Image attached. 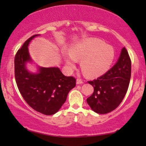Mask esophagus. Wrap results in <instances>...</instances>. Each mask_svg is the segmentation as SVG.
Listing matches in <instances>:
<instances>
[{
    "instance_id": "1",
    "label": "esophagus",
    "mask_w": 146,
    "mask_h": 146,
    "mask_svg": "<svg viewBox=\"0 0 146 146\" xmlns=\"http://www.w3.org/2000/svg\"><path fill=\"white\" fill-rule=\"evenodd\" d=\"M83 80H82L80 79V78H77L76 80V84H83Z\"/></svg>"
}]
</instances>
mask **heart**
Here are the masks:
<instances>
[{
	"label": "heart",
	"mask_w": 146,
	"mask_h": 146,
	"mask_svg": "<svg viewBox=\"0 0 146 146\" xmlns=\"http://www.w3.org/2000/svg\"><path fill=\"white\" fill-rule=\"evenodd\" d=\"M68 68L74 70L77 60H82L83 72L94 77L104 74L110 66L114 58V50L111 46L98 38H86L70 48V53L64 52Z\"/></svg>",
	"instance_id": "heart-1"
}]
</instances>
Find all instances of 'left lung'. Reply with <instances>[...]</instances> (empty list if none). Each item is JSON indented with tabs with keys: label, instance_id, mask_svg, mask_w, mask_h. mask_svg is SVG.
Masks as SVG:
<instances>
[{
	"label": "left lung",
	"instance_id": "left-lung-1",
	"mask_svg": "<svg viewBox=\"0 0 146 146\" xmlns=\"http://www.w3.org/2000/svg\"><path fill=\"white\" fill-rule=\"evenodd\" d=\"M131 68V59L123 47L118 60L111 69L97 79L88 82L94 89L86 100L93 111L101 114L108 113L120 104L128 89Z\"/></svg>",
	"mask_w": 146,
	"mask_h": 146
}]
</instances>
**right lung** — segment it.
Masks as SVG:
<instances>
[{
  "label": "right lung",
  "instance_id": "add662e5",
  "mask_svg": "<svg viewBox=\"0 0 146 146\" xmlns=\"http://www.w3.org/2000/svg\"><path fill=\"white\" fill-rule=\"evenodd\" d=\"M29 38L17 51L15 58V77L22 96L32 108L44 115H52L66 100L68 94L76 86V78L66 76L58 68H39L38 73L30 72L26 68L31 61L28 46Z\"/></svg>",
  "mask_w": 146,
  "mask_h": 146
}]
</instances>
